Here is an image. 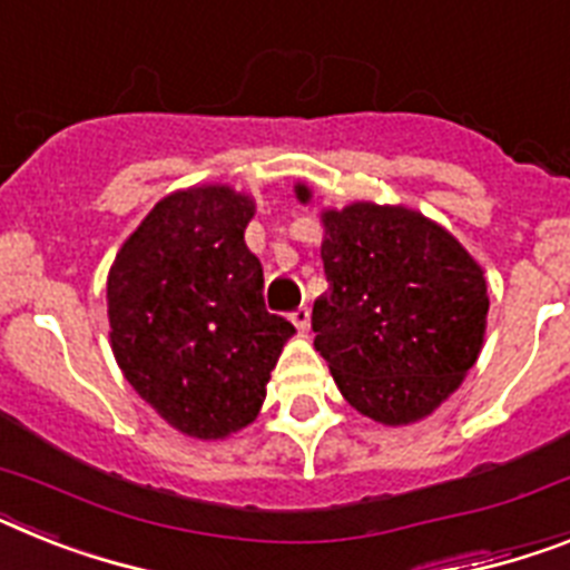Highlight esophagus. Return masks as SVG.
<instances>
[{"mask_svg": "<svg viewBox=\"0 0 570 570\" xmlns=\"http://www.w3.org/2000/svg\"><path fill=\"white\" fill-rule=\"evenodd\" d=\"M293 322H295V327L301 330V333H307V327H309V307H307V304H301V307L295 309Z\"/></svg>", "mask_w": 570, "mask_h": 570, "instance_id": "obj_1", "label": "esophagus"}]
</instances>
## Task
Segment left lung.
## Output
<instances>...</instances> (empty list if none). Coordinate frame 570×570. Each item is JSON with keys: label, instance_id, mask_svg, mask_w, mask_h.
<instances>
[{"label": "left lung", "instance_id": "8db88e82", "mask_svg": "<svg viewBox=\"0 0 570 570\" xmlns=\"http://www.w3.org/2000/svg\"><path fill=\"white\" fill-rule=\"evenodd\" d=\"M298 199H309L304 185ZM322 219L330 289L313 304L315 351L365 417L405 425L432 414L481 353L484 272L409 208L356 203Z\"/></svg>", "mask_w": 570, "mask_h": 570}]
</instances>
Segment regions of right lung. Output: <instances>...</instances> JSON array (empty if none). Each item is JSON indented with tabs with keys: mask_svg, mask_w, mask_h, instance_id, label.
Here are the masks:
<instances>
[{
	"mask_svg": "<svg viewBox=\"0 0 570 570\" xmlns=\"http://www.w3.org/2000/svg\"><path fill=\"white\" fill-rule=\"evenodd\" d=\"M252 199L223 185L165 196L115 257L109 338L141 400L190 438H226L261 411L295 327L266 309L243 232Z\"/></svg>",
	"mask_w": 570,
	"mask_h": 570,
	"instance_id": "1",
	"label": "right lung"
}]
</instances>
